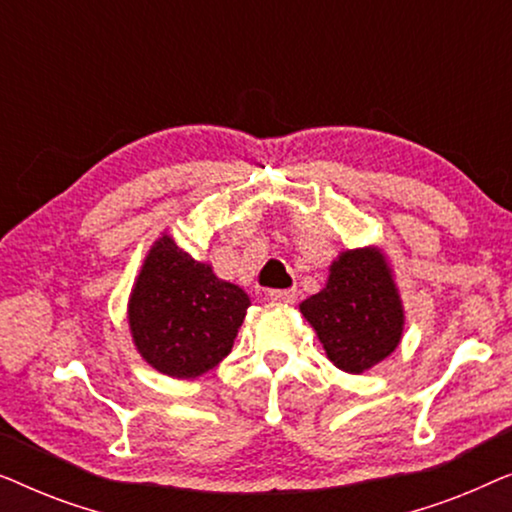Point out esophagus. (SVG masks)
I'll use <instances>...</instances> for the list:
<instances>
[{
	"label": "esophagus",
	"instance_id": "34e87169",
	"mask_svg": "<svg viewBox=\"0 0 512 512\" xmlns=\"http://www.w3.org/2000/svg\"><path fill=\"white\" fill-rule=\"evenodd\" d=\"M268 298L272 303H282V305H293L298 298V291L296 289H275L268 293Z\"/></svg>",
	"mask_w": 512,
	"mask_h": 512
}]
</instances>
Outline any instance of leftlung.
<instances>
[{
    "label": "left lung",
    "instance_id": "obj_1",
    "mask_svg": "<svg viewBox=\"0 0 512 512\" xmlns=\"http://www.w3.org/2000/svg\"><path fill=\"white\" fill-rule=\"evenodd\" d=\"M328 359L345 373H363L401 342L403 307L375 249L345 251L331 265L326 289L300 303Z\"/></svg>",
    "mask_w": 512,
    "mask_h": 512
}]
</instances>
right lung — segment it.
<instances>
[{
  "label": "right lung",
  "instance_id": "obj_1",
  "mask_svg": "<svg viewBox=\"0 0 512 512\" xmlns=\"http://www.w3.org/2000/svg\"><path fill=\"white\" fill-rule=\"evenodd\" d=\"M249 296L223 282L163 235L153 244L130 296L132 340L160 373L198 377L233 349Z\"/></svg>",
  "mask_w": 512,
  "mask_h": 512
}]
</instances>
